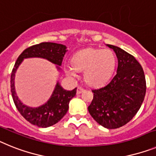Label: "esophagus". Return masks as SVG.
Instances as JSON below:
<instances>
[{
    "mask_svg": "<svg viewBox=\"0 0 156 156\" xmlns=\"http://www.w3.org/2000/svg\"><path fill=\"white\" fill-rule=\"evenodd\" d=\"M82 92H84L83 88L78 87V89H77V94H80V93H82Z\"/></svg>",
    "mask_w": 156,
    "mask_h": 156,
    "instance_id": "1",
    "label": "esophagus"
}]
</instances>
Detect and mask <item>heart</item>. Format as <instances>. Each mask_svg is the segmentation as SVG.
<instances>
[{
    "label": "heart",
    "mask_w": 156,
    "mask_h": 156,
    "mask_svg": "<svg viewBox=\"0 0 156 156\" xmlns=\"http://www.w3.org/2000/svg\"><path fill=\"white\" fill-rule=\"evenodd\" d=\"M115 64V56L111 50L86 48L74 54L72 65H65L64 72L70 78H76L78 71L84 70L86 82L91 86H99L112 76Z\"/></svg>",
    "instance_id": "b5f03b06"
}]
</instances>
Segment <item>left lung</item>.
Returning a JSON list of instances; mask_svg holds the SVG:
<instances>
[{"label": "left lung", "mask_w": 156, "mask_h": 156, "mask_svg": "<svg viewBox=\"0 0 156 156\" xmlns=\"http://www.w3.org/2000/svg\"><path fill=\"white\" fill-rule=\"evenodd\" d=\"M118 58L116 74L103 87L93 89L88 107L95 121L107 129H117L130 121L139 111L146 93L141 65L129 53L117 46L107 44Z\"/></svg>", "instance_id": "obj_1"}]
</instances>
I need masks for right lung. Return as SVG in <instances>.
Segmentation results:
<instances>
[{
    "label": "right lung",
    "instance_id": "1",
    "mask_svg": "<svg viewBox=\"0 0 156 156\" xmlns=\"http://www.w3.org/2000/svg\"><path fill=\"white\" fill-rule=\"evenodd\" d=\"M67 52L64 44L53 42H42L30 46L20 54L15 63L11 74V92L17 110L22 116L33 125L46 128L55 125V123L67 114L69 102L76 95L77 88L73 90H65L57 82L53 92L48 101L37 108H32L23 104L16 94L15 88V77L17 69L24 59L27 58H42L54 63L58 70L63 62L65 53Z\"/></svg>",
    "mask_w": 156,
    "mask_h": 156
}]
</instances>
